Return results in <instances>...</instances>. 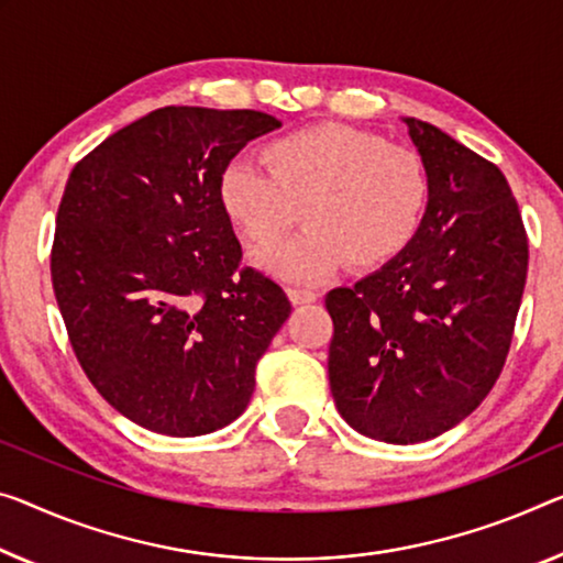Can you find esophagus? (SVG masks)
I'll use <instances>...</instances> for the list:
<instances>
[{
	"label": "esophagus",
	"instance_id": "esophagus-1",
	"mask_svg": "<svg viewBox=\"0 0 563 563\" xmlns=\"http://www.w3.org/2000/svg\"><path fill=\"white\" fill-rule=\"evenodd\" d=\"M289 299L294 305H309V301H317L319 294L314 289H305V287H289Z\"/></svg>",
	"mask_w": 563,
	"mask_h": 563
}]
</instances>
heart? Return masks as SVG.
<instances>
[{"mask_svg":"<svg viewBox=\"0 0 563 563\" xmlns=\"http://www.w3.org/2000/svg\"><path fill=\"white\" fill-rule=\"evenodd\" d=\"M258 170L233 161L219 176V203L252 244L301 221L297 236L254 254L258 269L287 282H317L344 258L377 269L418 236L430 203V170L418 151L342 123H317L266 145Z\"/></svg>","mask_w":563,"mask_h":563,"instance_id":"b5f03b06","label":"heart"}]
</instances>
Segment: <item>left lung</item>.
Returning a JSON list of instances; mask_svg holds the SVG:
<instances>
[{"instance_id":"obj_1","label":"left lung","mask_w":563,"mask_h":563,"mask_svg":"<svg viewBox=\"0 0 563 563\" xmlns=\"http://www.w3.org/2000/svg\"><path fill=\"white\" fill-rule=\"evenodd\" d=\"M430 170L418 236L383 269L327 294L330 387L362 435L420 443L490 393L511 350L529 236L496 163L405 118Z\"/></svg>"}]
</instances>
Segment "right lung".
Segmentation results:
<instances>
[{
  "instance_id": "right-lung-1",
  "label": "right lung",
  "mask_w": 563,
  "mask_h": 563,
  "mask_svg": "<svg viewBox=\"0 0 563 563\" xmlns=\"http://www.w3.org/2000/svg\"><path fill=\"white\" fill-rule=\"evenodd\" d=\"M282 128L258 110L168 106L120 128L67 178L49 272L85 375L128 420L196 438L236 420L291 305L241 264L219 176Z\"/></svg>"
}]
</instances>
